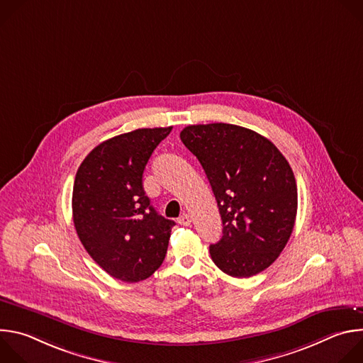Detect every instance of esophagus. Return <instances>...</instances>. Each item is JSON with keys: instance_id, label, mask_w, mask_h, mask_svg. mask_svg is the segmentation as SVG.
<instances>
[{"instance_id": "34e87169", "label": "esophagus", "mask_w": 363, "mask_h": 363, "mask_svg": "<svg viewBox=\"0 0 363 363\" xmlns=\"http://www.w3.org/2000/svg\"><path fill=\"white\" fill-rule=\"evenodd\" d=\"M191 221H192V220H191V217H189L188 214H182V216L178 218V224L185 225V227H186V225H189V224H191Z\"/></svg>"}]
</instances>
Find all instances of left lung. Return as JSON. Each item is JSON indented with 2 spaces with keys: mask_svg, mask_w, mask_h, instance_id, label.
I'll return each instance as SVG.
<instances>
[{
  "mask_svg": "<svg viewBox=\"0 0 363 363\" xmlns=\"http://www.w3.org/2000/svg\"><path fill=\"white\" fill-rule=\"evenodd\" d=\"M179 136L205 171L223 220V237L210 245L213 262L237 279L266 270L296 221L297 185L287 160L267 138L237 125H191Z\"/></svg>",
  "mask_w": 363,
  "mask_h": 363,
  "instance_id": "1",
  "label": "left lung"
}]
</instances>
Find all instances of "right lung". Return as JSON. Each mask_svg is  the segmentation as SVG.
<instances>
[{
    "label": "right lung",
    "instance_id": "1",
    "mask_svg": "<svg viewBox=\"0 0 363 363\" xmlns=\"http://www.w3.org/2000/svg\"><path fill=\"white\" fill-rule=\"evenodd\" d=\"M172 130L136 129L97 145L77 169L73 223L93 260L112 277L136 283L164 263L175 225L155 211L142 178L152 152Z\"/></svg>",
    "mask_w": 363,
    "mask_h": 363
}]
</instances>
